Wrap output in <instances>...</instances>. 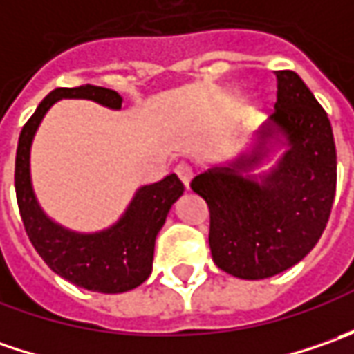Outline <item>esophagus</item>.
Instances as JSON below:
<instances>
[{
    "label": "esophagus",
    "mask_w": 354,
    "mask_h": 354,
    "mask_svg": "<svg viewBox=\"0 0 354 354\" xmlns=\"http://www.w3.org/2000/svg\"><path fill=\"white\" fill-rule=\"evenodd\" d=\"M175 171H177V175H179V179L183 181L185 187L189 189L191 179H193V167H191L189 163H179V165L175 167Z\"/></svg>",
    "instance_id": "1"
}]
</instances>
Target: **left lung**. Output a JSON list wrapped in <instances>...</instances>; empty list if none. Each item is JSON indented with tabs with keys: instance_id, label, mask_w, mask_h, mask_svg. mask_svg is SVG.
Returning a JSON list of instances; mask_svg holds the SVG:
<instances>
[{
	"instance_id": "8db88e82",
	"label": "left lung",
	"mask_w": 354,
	"mask_h": 354,
	"mask_svg": "<svg viewBox=\"0 0 354 354\" xmlns=\"http://www.w3.org/2000/svg\"><path fill=\"white\" fill-rule=\"evenodd\" d=\"M278 100L260 147L191 181L209 205L214 264L242 279L272 278L304 260L323 234L337 189L331 122L293 71H276ZM281 133L290 149L260 184L241 175L263 155L266 139Z\"/></svg>"
}]
</instances>
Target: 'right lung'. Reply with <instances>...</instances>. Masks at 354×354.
I'll list each match as a JSON object with an SVG mask.
<instances>
[{
    "label": "right lung",
    "mask_w": 354,
    "mask_h": 354,
    "mask_svg": "<svg viewBox=\"0 0 354 354\" xmlns=\"http://www.w3.org/2000/svg\"><path fill=\"white\" fill-rule=\"evenodd\" d=\"M61 98H86L120 110L122 96L102 86L57 88L48 94L23 126L15 157V195L25 232L61 278L78 288L100 293H122L138 288L151 274L156 236L167 218L171 205L183 195L185 187L175 173L153 185L142 187L116 225L96 234H78L55 225L41 211L29 173V151L33 136L47 110Z\"/></svg>",
    "instance_id": "add662e5"
}]
</instances>
